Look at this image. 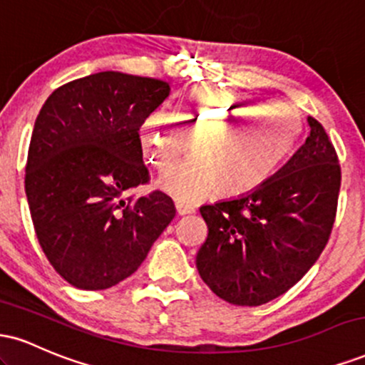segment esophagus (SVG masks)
<instances>
[{"label":"esophagus","instance_id":"esophagus-1","mask_svg":"<svg viewBox=\"0 0 365 365\" xmlns=\"http://www.w3.org/2000/svg\"><path fill=\"white\" fill-rule=\"evenodd\" d=\"M177 212L180 216H187V215H194L195 207L190 206V204L185 202H177Z\"/></svg>","mask_w":365,"mask_h":365}]
</instances>
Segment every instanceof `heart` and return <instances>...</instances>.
I'll return each instance as SVG.
<instances>
[{
	"mask_svg": "<svg viewBox=\"0 0 365 365\" xmlns=\"http://www.w3.org/2000/svg\"><path fill=\"white\" fill-rule=\"evenodd\" d=\"M178 127L192 140L194 158L159 178L158 187L180 200L212 192L238 197L273 177L302 132V115L292 103L242 92H188L175 101V118L154 113L139 130L142 153L159 171L185 150Z\"/></svg>",
	"mask_w": 365,
	"mask_h": 365,
	"instance_id": "heart-1",
	"label": "heart"
}]
</instances>
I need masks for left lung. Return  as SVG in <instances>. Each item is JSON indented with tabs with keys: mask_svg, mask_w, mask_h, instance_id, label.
Instances as JSON below:
<instances>
[{
	"mask_svg": "<svg viewBox=\"0 0 365 365\" xmlns=\"http://www.w3.org/2000/svg\"><path fill=\"white\" fill-rule=\"evenodd\" d=\"M307 123L302 148L266 183L200 207L207 238L197 271L226 302L255 307L283 295L328 244L341 171L322 125L312 116Z\"/></svg>",
	"mask_w": 365,
	"mask_h": 365,
	"instance_id": "obj_1",
	"label": "left lung"
}]
</instances>
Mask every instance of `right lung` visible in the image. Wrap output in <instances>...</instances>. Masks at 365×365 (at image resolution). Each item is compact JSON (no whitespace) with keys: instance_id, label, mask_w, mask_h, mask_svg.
Listing matches in <instances>:
<instances>
[{"instance_id":"add662e5","label":"right lung","mask_w":365,"mask_h":365,"mask_svg":"<svg viewBox=\"0 0 365 365\" xmlns=\"http://www.w3.org/2000/svg\"><path fill=\"white\" fill-rule=\"evenodd\" d=\"M170 91L158 78L99 72L58 87L37 115L25 194L46 257L73 287L123 282L175 217L163 192L127 197L149 180L139 130Z\"/></svg>"}]
</instances>
